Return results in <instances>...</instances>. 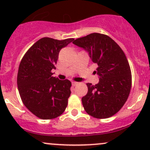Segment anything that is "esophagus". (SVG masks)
Listing matches in <instances>:
<instances>
[{"label":"esophagus","instance_id":"obj_1","mask_svg":"<svg viewBox=\"0 0 150 150\" xmlns=\"http://www.w3.org/2000/svg\"><path fill=\"white\" fill-rule=\"evenodd\" d=\"M77 85H78V82H72V85H73V87H75V86H76Z\"/></svg>","mask_w":150,"mask_h":150}]
</instances>
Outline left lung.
Listing matches in <instances>:
<instances>
[{
    "label": "left lung",
    "instance_id": "obj_1",
    "mask_svg": "<svg viewBox=\"0 0 150 150\" xmlns=\"http://www.w3.org/2000/svg\"><path fill=\"white\" fill-rule=\"evenodd\" d=\"M73 44L87 51L98 65L94 73L99 82L87 83L88 92L82 98L85 111L97 118L113 116L124 105L131 89V71L124 52L111 37L99 33L78 38Z\"/></svg>",
    "mask_w": 150,
    "mask_h": 150
}]
</instances>
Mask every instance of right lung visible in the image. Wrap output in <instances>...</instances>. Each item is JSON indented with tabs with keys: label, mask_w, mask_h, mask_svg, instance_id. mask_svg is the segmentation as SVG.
I'll return each instance as SVG.
<instances>
[{
	"label": "right lung",
	"mask_w": 150,
	"mask_h": 150,
	"mask_svg": "<svg viewBox=\"0 0 150 150\" xmlns=\"http://www.w3.org/2000/svg\"><path fill=\"white\" fill-rule=\"evenodd\" d=\"M74 39L57 40L44 37L32 46L19 66L18 91L22 102L42 119H52L64 112L71 91V82L52 77L62 48Z\"/></svg>",
	"instance_id": "add662e5"
}]
</instances>
